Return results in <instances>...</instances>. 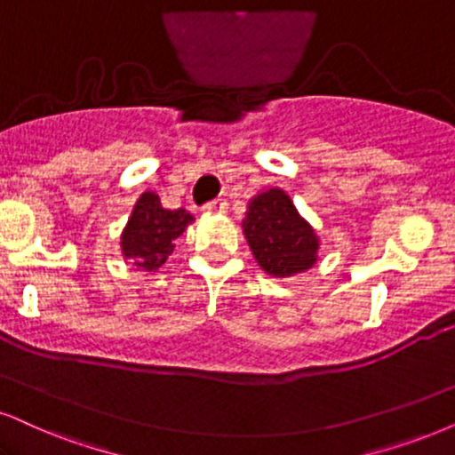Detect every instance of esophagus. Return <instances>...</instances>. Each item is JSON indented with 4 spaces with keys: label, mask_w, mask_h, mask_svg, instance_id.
Returning a JSON list of instances; mask_svg holds the SVG:
<instances>
[{
    "label": "esophagus",
    "mask_w": 455,
    "mask_h": 455,
    "mask_svg": "<svg viewBox=\"0 0 455 455\" xmlns=\"http://www.w3.org/2000/svg\"><path fill=\"white\" fill-rule=\"evenodd\" d=\"M227 210H228V204L224 199H214L204 205V212H208V214H224Z\"/></svg>",
    "instance_id": "esophagus-1"
}]
</instances>
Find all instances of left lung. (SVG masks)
Here are the masks:
<instances>
[{
	"instance_id": "1",
	"label": "left lung",
	"mask_w": 455,
	"mask_h": 455,
	"mask_svg": "<svg viewBox=\"0 0 455 455\" xmlns=\"http://www.w3.org/2000/svg\"><path fill=\"white\" fill-rule=\"evenodd\" d=\"M241 227L258 264L273 277H291L317 262V235L281 188L256 195Z\"/></svg>"
}]
</instances>
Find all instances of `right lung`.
<instances>
[{
  "label": "right lung",
  "mask_w": 455,
  "mask_h": 455,
  "mask_svg": "<svg viewBox=\"0 0 455 455\" xmlns=\"http://www.w3.org/2000/svg\"><path fill=\"white\" fill-rule=\"evenodd\" d=\"M188 222H193V216L185 208L165 210L159 195L142 193L124 231V256L134 260L136 267L157 270L174 251V239L185 233Z\"/></svg>",
  "instance_id": "add662e5"
}]
</instances>
